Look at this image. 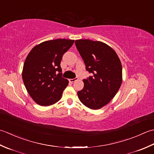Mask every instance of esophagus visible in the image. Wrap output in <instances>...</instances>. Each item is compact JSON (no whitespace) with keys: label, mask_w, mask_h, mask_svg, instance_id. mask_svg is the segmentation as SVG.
Masks as SVG:
<instances>
[{"label":"esophagus","mask_w":154,"mask_h":154,"mask_svg":"<svg viewBox=\"0 0 154 154\" xmlns=\"http://www.w3.org/2000/svg\"><path fill=\"white\" fill-rule=\"evenodd\" d=\"M78 80V78L77 77H76V78H72V79H70V80H69V81H70V82H74Z\"/></svg>","instance_id":"1"}]
</instances>
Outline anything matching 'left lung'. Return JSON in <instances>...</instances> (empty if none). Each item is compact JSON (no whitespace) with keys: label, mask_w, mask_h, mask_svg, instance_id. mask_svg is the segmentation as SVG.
Segmentation results:
<instances>
[{"label":"left lung","mask_w":154,"mask_h":154,"mask_svg":"<svg viewBox=\"0 0 154 154\" xmlns=\"http://www.w3.org/2000/svg\"><path fill=\"white\" fill-rule=\"evenodd\" d=\"M76 48L92 76L84 79L83 89L78 91L80 102L86 107L98 109L116 94L122 82L121 62L110 46L100 41L76 40Z\"/></svg>","instance_id":"1"}]
</instances>
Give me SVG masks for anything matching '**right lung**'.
<instances>
[{
  "label": "right lung",
  "instance_id": "obj_1",
  "mask_svg": "<svg viewBox=\"0 0 154 154\" xmlns=\"http://www.w3.org/2000/svg\"><path fill=\"white\" fill-rule=\"evenodd\" d=\"M74 40L56 39L34 46L25 60L23 80L27 92L40 106H49L60 100L68 81L62 78L60 62Z\"/></svg>",
  "mask_w": 154,
  "mask_h": 154
}]
</instances>
